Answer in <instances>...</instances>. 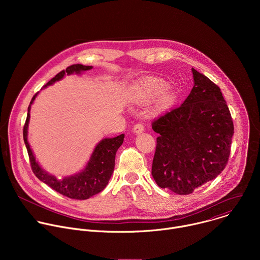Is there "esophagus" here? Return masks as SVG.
Masks as SVG:
<instances>
[{
  "mask_svg": "<svg viewBox=\"0 0 260 260\" xmlns=\"http://www.w3.org/2000/svg\"><path fill=\"white\" fill-rule=\"evenodd\" d=\"M133 132H134L135 134H141V133H143V132H144V125H143L142 123H137V124H135L134 127H133Z\"/></svg>",
  "mask_w": 260,
  "mask_h": 260,
  "instance_id": "1",
  "label": "esophagus"
}]
</instances>
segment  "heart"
Listing matches in <instances>:
<instances>
[{"instance_id":"heart-1","label":"heart","mask_w":260,"mask_h":260,"mask_svg":"<svg viewBox=\"0 0 260 260\" xmlns=\"http://www.w3.org/2000/svg\"><path fill=\"white\" fill-rule=\"evenodd\" d=\"M157 96L156 103L159 108L168 109L177 100V92L168 86L161 78H148L138 82L132 89L131 98L135 103H147Z\"/></svg>"}]
</instances>
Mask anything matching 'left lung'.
Wrapping results in <instances>:
<instances>
[{"label": "left lung", "mask_w": 260, "mask_h": 260, "mask_svg": "<svg viewBox=\"0 0 260 260\" xmlns=\"http://www.w3.org/2000/svg\"><path fill=\"white\" fill-rule=\"evenodd\" d=\"M193 87L184 103L152 122L159 136L152 177L160 188L185 196L224 170L234 135L230 109L220 88L191 69Z\"/></svg>", "instance_id": "left-lung-1"}]
</instances>
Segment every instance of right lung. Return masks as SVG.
I'll return each instance as SVG.
<instances>
[{
    "instance_id": "right-lung-1",
    "label": "right lung",
    "mask_w": 260,
    "mask_h": 260,
    "mask_svg": "<svg viewBox=\"0 0 260 260\" xmlns=\"http://www.w3.org/2000/svg\"><path fill=\"white\" fill-rule=\"evenodd\" d=\"M92 69L91 66H83L80 63L72 64L66 69V71L59 72L55 77H53L43 88L52 85L54 82L61 80L66 75H73ZM42 88V89H43ZM37 92L27 108V116L23 126V141L28 153L31 170L36 177L43 183L47 184L49 187L57 191L58 193L74 200H87L94 194H98L108 185L109 180L113 174L115 167V155L118 148L122 145L124 135H119L115 138H105L99 142L94 150L86 164L85 168L71 176H66L63 178H56L55 176L49 174L44 169L41 168L39 162L36 160V157L30 149L27 141V128L29 122V111L35 99L38 95Z\"/></svg>"
}]
</instances>
